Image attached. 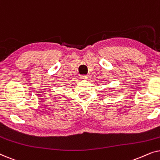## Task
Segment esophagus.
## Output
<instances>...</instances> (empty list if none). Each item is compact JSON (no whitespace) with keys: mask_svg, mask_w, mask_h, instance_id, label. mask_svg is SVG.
<instances>
[{"mask_svg":"<svg viewBox=\"0 0 160 160\" xmlns=\"http://www.w3.org/2000/svg\"><path fill=\"white\" fill-rule=\"evenodd\" d=\"M81 78H82V80H87V79H89L88 76H85V75L81 76Z\"/></svg>","mask_w":160,"mask_h":160,"instance_id":"obj_1","label":"esophagus"}]
</instances>
